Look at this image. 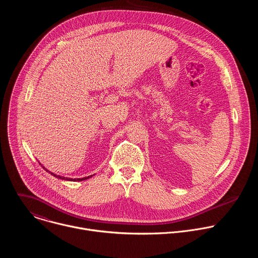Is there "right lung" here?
<instances>
[{
  "label": "right lung",
  "mask_w": 258,
  "mask_h": 258,
  "mask_svg": "<svg viewBox=\"0 0 258 258\" xmlns=\"http://www.w3.org/2000/svg\"><path fill=\"white\" fill-rule=\"evenodd\" d=\"M47 170V169H46ZM47 171H49V170H47ZM50 172V171H49ZM50 173H52L54 176H56V177H58V178H62V179H66V180H85V179H87V178H89V177H91V176H88V177H83V178H65V177H62V176H60V175H57V174H54L53 172H50Z\"/></svg>",
  "instance_id": "right-lung-1"
}]
</instances>
